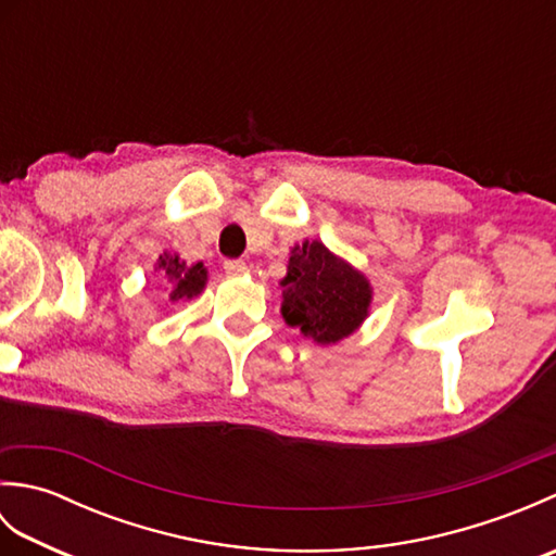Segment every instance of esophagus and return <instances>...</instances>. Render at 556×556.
Wrapping results in <instances>:
<instances>
[{"mask_svg":"<svg viewBox=\"0 0 556 556\" xmlns=\"http://www.w3.org/2000/svg\"><path fill=\"white\" fill-rule=\"evenodd\" d=\"M224 271H227L229 277H239V275H245L248 271V265L243 263V260H224Z\"/></svg>","mask_w":556,"mask_h":556,"instance_id":"obj_1","label":"esophagus"}]
</instances>
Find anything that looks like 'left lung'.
I'll use <instances>...</instances> for the list:
<instances>
[{
  "mask_svg": "<svg viewBox=\"0 0 556 556\" xmlns=\"http://www.w3.org/2000/svg\"><path fill=\"white\" fill-rule=\"evenodd\" d=\"M285 285L281 315L291 327L320 344L349 337L370 305V285L361 271L334 257L320 241L293 251Z\"/></svg>",
  "mask_w": 556,
  "mask_h": 556,
  "instance_id": "1",
  "label": "left lung"
}]
</instances>
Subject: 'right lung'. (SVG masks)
Listing matches in <instances>:
<instances>
[{
    "label": "right lung",
    "mask_w": 556,
    "mask_h": 556,
    "mask_svg": "<svg viewBox=\"0 0 556 556\" xmlns=\"http://www.w3.org/2000/svg\"><path fill=\"white\" fill-rule=\"evenodd\" d=\"M157 265H160L164 275H167L169 285H172V293H169L172 301L193 299V296H198L200 291H203L205 279H207V271H205L203 263H195V265L188 267L176 255L164 253Z\"/></svg>",
    "instance_id": "add662e5"
}]
</instances>
